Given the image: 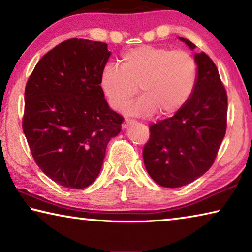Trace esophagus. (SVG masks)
I'll list each match as a JSON object with an SVG mask.
<instances>
[{"instance_id": "obj_1", "label": "esophagus", "mask_w": 252, "mask_h": 252, "mask_svg": "<svg viewBox=\"0 0 252 252\" xmlns=\"http://www.w3.org/2000/svg\"><path fill=\"white\" fill-rule=\"evenodd\" d=\"M133 123H134V121H132V120H127V119H126V120L123 121V123H122V127H123V129H126L127 126H130L131 125H133Z\"/></svg>"}]
</instances>
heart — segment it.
Returning a JSON list of instances; mask_svg holds the SVG:
<instances>
[{
    "mask_svg": "<svg viewBox=\"0 0 252 252\" xmlns=\"http://www.w3.org/2000/svg\"><path fill=\"white\" fill-rule=\"evenodd\" d=\"M197 63L185 51L141 45L122 55L121 67L108 64L102 70L100 87L114 109H121L138 94L143 96L125 110L135 117L178 113L189 101L197 81Z\"/></svg>",
    "mask_w": 252,
    "mask_h": 252,
    "instance_id": "obj_1",
    "label": "heart"
}]
</instances>
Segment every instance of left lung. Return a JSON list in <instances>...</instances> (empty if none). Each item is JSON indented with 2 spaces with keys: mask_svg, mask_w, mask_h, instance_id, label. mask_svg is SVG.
Instances as JSON below:
<instances>
[{
  "mask_svg": "<svg viewBox=\"0 0 252 252\" xmlns=\"http://www.w3.org/2000/svg\"><path fill=\"white\" fill-rule=\"evenodd\" d=\"M191 50L195 45L179 37ZM197 81L187 104L150 126L143 148L146 169L158 185L179 188L197 180L215 161L227 129V92L208 55L194 53Z\"/></svg>",
  "mask_w": 252,
  "mask_h": 252,
  "instance_id": "1",
  "label": "left lung"
}]
</instances>
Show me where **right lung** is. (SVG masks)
Returning <instances> with one entry per match:
<instances>
[{"mask_svg":"<svg viewBox=\"0 0 252 252\" xmlns=\"http://www.w3.org/2000/svg\"><path fill=\"white\" fill-rule=\"evenodd\" d=\"M110 55L102 42L64 41L43 55L25 87V138L39 168L62 187L90 186L121 131L123 118L100 87Z\"/></svg>","mask_w":252,"mask_h":252,"instance_id":"1","label":"right lung"}]
</instances>
